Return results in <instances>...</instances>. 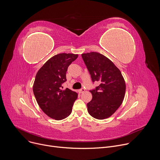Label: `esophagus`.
Listing matches in <instances>:
<instances>
[{
    "label": "esophagus",
    "instance_id": "1",
    "mask_svg": "<svg viewBox=\"0 0 160 160\" xmlns=\"http://www.w3.org/2000/svg\"><path fill=\"white\" fill-rule=\"evenodd\" d=\"M85 88H80V90H79V92H80V93H83V92H85Z\"/></svg>",
    "mask_w": 160,
    "mask_h": 160
}]
</instances>
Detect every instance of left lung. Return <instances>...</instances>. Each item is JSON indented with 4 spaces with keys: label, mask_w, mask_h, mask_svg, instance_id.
Returning a JSON list of instances; mask_svg holds the SVG:
<instances>
[{
    "label": "left lung",
    "mask_w": 160,
    "mask_h": 160,
    "mask_svg": "<svg viewBox=\"0 0 160 160\" xmlns=\"http://www.w3.org/2000/svg\"><path fill=\"white\" fill-rule=\"evenodd\" d=\"M92 82L99 86L90 90L92 99L87 103L90 115L103 120L111 117L122 104L125 94V82L118 68L104 55L96 52L82 54Z\"/></svg>",
    "instance_id": "obj_1"
}]
</instances>
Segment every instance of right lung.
Segmentation results:
<instances>
[{"instance_id": "right-lung-1", "label": "right lung", "mask_w": 160, "mask_h": 160, "mask_svg": "<svg viewBox=\"0 0 160 160\" xmlns=\"http://www.w3.org/2000/svg\"><path fill=\"white\" fill-rule=\"evenodd\" d=\"M78 54L61 53L50 58L38 71L33 90L37 102L46 115L61 120L69 116L78 94L62 84L66 81L68 68Z\"/></svg>"}]
</instances>
